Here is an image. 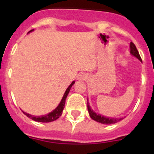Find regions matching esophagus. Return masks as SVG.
Instances as JSON below:
<instances>
[{"label": "esophagus", "instance_id": "1", "mask_svg": "<svg viewBox=\"0 0 154 154\" xmlns=\"http://www.w3.org/2000/svg\"><path fill=\"white\" fill-rule=\"evenodd\" d=\"M79 79H81V80H84V79H85V75L80 74L79 75Z\"/></svg>", "mask_w": 154, "mask_h": 154}]
</instances>
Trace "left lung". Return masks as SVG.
Here are the masks:
<instances>
[{
  "label": "left lung",
  "instance_id": "1",
  "mask_svg": "<svg viewBox=\"0 0 154 154\" xmlns=\"http://www.w3.org/2000/svg\"><path fill=\"white\" fill-rule=\"evenodd\" d=\"M130 53H131L133 56L137 57L139 60L142 62V59H141L140 55L139 54L138 50L137 49V47H136V45L133 44V42L130 43ZM87 107H88V111H89L90 117L92 118V119H94V120L97 121V122H99V123H103V124H112V123H117L119 120L123 119V118H118V119L117 118H108L106 117V116H103L99 115V114H96V112H93V110L90 108L89 103L87 105Z\"/></svg>",
  "mask_w": 154,
  "mask_h": 154
}]
</instances>
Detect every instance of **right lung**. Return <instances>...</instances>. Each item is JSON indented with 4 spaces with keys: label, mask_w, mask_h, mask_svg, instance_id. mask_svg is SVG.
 <instances>
[{
    "label": "right lung",
    "mask_w": 154,
    "mask_h": 154,
    "mask_svg": "<svg viewBox=\"0 0 154 154\" xmlns=\"http://www.w3.org/2000/svg\"><path fill=\"white\" fill-rule=\"evenodd\" d=\"M33 31V30H31L29 32H31V31ZM29 32H28V33H29ZM74 83H75V82H72L71 83V85L68 87V89H66V91H65L63 97H62V101L60 102L59 105H58V106H57V108L53 110L52 112H51L50 113L47 114V115H45V116H31V115H30V114L26 113V112H24V115H26L28 117L31 118V119H33V120L36 121V122H42V123H49V122H52V121H54V120H56V119H58V118H59V116H60L62 114V111H63V109H64V107H65V99H66V98H67V96H68V94H69V91H70L71 87L72 86V85Z\"/></svg>",
    "instance_id": "obj_1"
}]
</instances>
